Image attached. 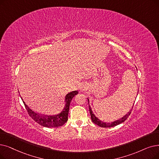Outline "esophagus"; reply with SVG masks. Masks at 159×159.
<instances>
[{
    "instance_id": "1",
    "label": "esophagus",
    "mask_w": 159,
    "mask_h": 159,
    "mask_svg": "<svg viewBox=\"0 0 159 159\" xmlns=\"http://www.w3.org/2000/svg\"><path fill=\"white\" fill-rule=\"evenodd\" d=\"M87 89V86L85 84H82L80 87V90L81 92H84Z\"/></svg>"
}]
</instances>
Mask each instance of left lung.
<instances>
[{"label":"left lung","instance_id":"obj_1","mask_svg":"<svg viewBox=\"0 0 159 159\" xmlns=\"http://www.w3.org/2000/svg\"><path fill=\"white\" fill-rule=\"evenodd\" d=\"M88 102H89L88 99ZM133 106H134V105H133ZM133 108V107H132V109H131L125 116H124L122 118H121L118 120H116L115 121H113L112 123H105V122H103V121L99 120L98 118H97V117L94 115V114L92 112L91 107H89V113H90V115H91L92 121L95 124H96V125H98V126H99L101 127H114V126L118 125H119V124L124 122L128 118V117L130 116Z\"/></svg>","mask_w":159,"mask_h":159}]
</instances>
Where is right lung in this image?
<instances>
[{
    "label": "right lung",
    "mask_w": 159,
    "mask_h": 159,
    "mask_svg": "<svg viewBox=\"0 0 159 159\" xmlns=\"http://www.w3.org/2000/svg\"><path fill=\"white\" fill-rule=\"evenodd\" d=\"M78 93L77 91H73L69 93L66 96V106L64 108L63 111L60 114L54 115V116H47V115H41L35 112L32 109H30L27 106L25 102L23 101L24 105L27 110V112L29 114L31 118L38 123L39 125L46 127H58L62 126L65 123L67 122L68 120V112L70 110V102L73 98V97Z\"/></svg>",
    "instance_id": "obj_1"
}]
</instances>
